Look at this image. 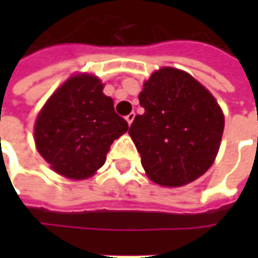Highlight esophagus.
I'll return each instance as SVG.
<instances>
[{"label": "esophagus", "mask_w": 258, "mask_h": 258, "mask_svg": "<svg viewBox=\"0 0 258 258\" xmlns=\"http://www.w3.org/2000/svg\"><path fill=\"white\" fill-rule=\"evenodd\" d=\"M134 119H135V113L132 112V113H129L127 116H126V122L129 124H132V122H134Z\"/></svg>", "instance_id": "1"}]
</instances>
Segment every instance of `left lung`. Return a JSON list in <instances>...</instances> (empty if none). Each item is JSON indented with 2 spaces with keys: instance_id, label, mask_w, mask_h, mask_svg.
Wrapping results in <instances>:
<instances>
[{
  "instance_id": "1",
  "label": "left lung",
  "mask_w": 258,
  "mask_h": 258,
  "mask_svg": "<svg viewBox=\"0 0 258 258\" xmlns=\"http://www.w3.org/2000/svg\"><path fill=\"white\" fill-rule=\"evenodd\" d=\"M145 109L129 135L151 181L182 186L208 171L220 149L224 114L214 96L192 76L164 67L144 83Z\"/></svg>"
}]
</instances>
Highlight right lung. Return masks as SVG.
Segmentation results:
<instances>
[{"label":"right lung","mask_w":258,"mask_h":258,"mask_svg":"<svg viewBox=\"0 0 258 258\" xmlns=\"http://www.w3.org/2000/svg\"><path fill=\"white\" fill-rule=\"evenodd\" d=\"M129 129L92 75L66 80L37 116L35 146L51 169L70 179L92 176L106 161L114 139Z\"/></svg>","instance_id":"right-lung-1"}]
</instances>
